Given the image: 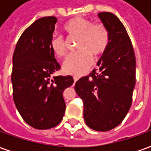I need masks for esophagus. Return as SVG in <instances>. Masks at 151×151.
Here are the masks:
<instances>
[{
  "instance_id": "obj_1",
  "label": "esophagus",
  "mask_w": 151,
  "mask_h": 151,
  "mask_svg": "<svg viewBox=\"0 0 151 151\" xmlns=\"http://www.w3.org/2000/svg\"><path fill=\"white\" fill-rule=\"evenodd\" d=\"M79 78H80V77H79V76H74V77H73V79H74V82H78V81L79 80Z\"/></svg>"
}]
</instances>
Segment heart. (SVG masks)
Returning a JSON list of instances; mask_svg holds the SVG:
<instances>
[{
  "mask_svg": "<svg viewBox=\"0 0 151 151\" xmlns=\"http://www.w3.org/2000/svg\"><path fill=\"white\" fill-rule=\"evenodd\" d=\"M65 31L69 38H77L75 52L70 54L64 63L65 73L73 75H82L91 68L94 61L92 55L98 56L106 52L109 44V32L104 25L94 23L91 19L75 18L67 22ZM50 47L58 57L67 54V42L61 35H54L50 40Z\"/></svg>",
  "mask_w": 151,
  "mask_h": 151,
  "instance_id": "1",
  "label": "heart"
}]
</instances>
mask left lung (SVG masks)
Listing matches in <instances>:
<instances>
[{"mask_svg": "<svg viewBox=\"0 0 151 151\" xmlns=\"http://www.w3.org/2000/svg\"><path fill=\"white\" fill-rule=\"evenodd\" d=\"M109 32L106 52L88 76L76 82L84 105V120L91 129L109 131L119 125L129 110L136 82V58L123 23L109 12L99 14Z\"/></svg>", "mask_w": 151, "mask_h": 151, "instance_id": "obj_1", "label": "left lung"}]
</instances>
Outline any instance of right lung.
I'll return each mask as SVG.
<instances>
[{
  "instance_id": "obj_1",
  "label": "right lung",
  "mask_w": 151,
  "mask_h": 151,
  "mask_svg": "<svg viewBox=\"0 0 151 151\" xmlns=\"http://www.w3.org/2000/svg\"><path fill=\"white\" fill-rule=\"evenodd\" d=\"M57 18L38 19L19 38L13 56V98L22 119L37 129L56 126L65 111L63 92L72 76L52 75L60 69L50 47Z\"/></svg>"
}]
</instances>
